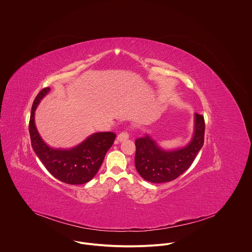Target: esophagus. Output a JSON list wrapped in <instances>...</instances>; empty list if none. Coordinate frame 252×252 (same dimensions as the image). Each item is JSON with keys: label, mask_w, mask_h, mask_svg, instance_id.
<instances>
[{"label": "esophagus", "mask_w": 252, "mask_h": 252, "mask_svg": "<svg viewBox=\"0 0 252 252\" xmlns=\"http://www.w3.org/2000/svg\"><path fill=\"white\" fill-rule=\"evenodd\" d=\"M128 139H129V135H128L126 132H122L121 134H119V135L117 136L116 141L119 142V143H121V142H124V141L128 140Z\"/></svg>", "instance_id": "1"}]
</instances>
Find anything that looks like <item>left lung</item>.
I'll use <instances>...</instances> for the list:
<instances>
[{"mask_svg": "<svg viewBox=\"0 0 252 252\" xmlns=\"http://www.w3.org/2000/svg\"><path fill=\"white\" fill-rule=\"evenodd\" d=\"M204 116L194 114L193 135L184 146L167 149L149 134L136 140L135 166L140 176L149 182L161 183L176 180L193 163L204 144Z\"/></svg>", "mask_w": 252, "mask_h": 252, "instance_id": "1", "label": "left lung"}]
</instances>
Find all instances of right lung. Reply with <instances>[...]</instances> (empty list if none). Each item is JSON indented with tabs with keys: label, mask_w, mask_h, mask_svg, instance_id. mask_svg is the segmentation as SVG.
I'll use <instances>...</instances> for the list:
<instances>
[{
	"label": "right lung",
	"mask_w": 252,
	"mask_h": 252,
	"mask_svg": "<svg viewBox=\"0 0 252 252\" xmlns=\"http://www.w3.org/2000/svg\"><path fill=\"white\" fill-rule=\"evenodd\" d=\"M49 91V87L42 89L32 106L29 123L32 147L46 170L57 180L73 185L86 183L99 171L116 135L112 132L93 133L80 144L70 148H55L48 145L36 129L35 112Z\"/></svg>",
	"instance_id": "obj_1"
}]
</instances>
